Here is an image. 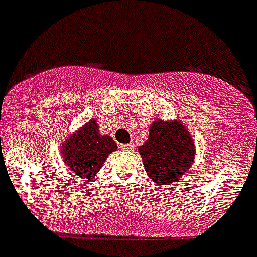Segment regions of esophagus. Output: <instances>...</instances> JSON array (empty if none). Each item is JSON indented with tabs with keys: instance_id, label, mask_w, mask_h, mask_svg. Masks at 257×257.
<instances>
[{
	"instance_id": "1",
	"label": "esophagus",
	"mask_w": 257,
	"mask_h": 257,
	"mask_svg": "<svg viewBox=\"0 0 257 257\" xmlns=\"http://www.w3.org/2000/svg\"><path fill=\"white\" fill-rule=\"evenodd\" d=\"M120 148H121V150H133L135 145H132V144H122V145H120Z\"/></svg>"
}]
</instances>
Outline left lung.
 Returning <instances> with one entry per match:
<instances>
[{"mask_svg":"<svg viewBox=\"0 0 257 257\" xmlns=\"http://www.w3.org/2000/svg\"><path fill=\"white\" fill-rule=\"evenodd\" d=\"M148 176L158 187L176 182L191 169L196 149L188 129L182 120H155L149 137L139 148Z\"/></svg>","mask_w":257,"mask_h":257,"instance_id":"1","label":"left lung"}]
</instances>
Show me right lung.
<instances>
[{
    "label": "right lung",
    "mask_w": 257,
    "mask_h": 257,
    "mask_svg": "<svg viewBox=\"0 0 257 257\" xmlns=\"http://www.w3.org/2000/svg\"><path fill=\"white\" fill-rule=\"evenodd\" d=\"M117 145L107 135H100L96 120H90L66 141L61 153L68 169L78 178H92L102 169L103 163Z\"/></svg>",
    "instance_id": "obj_1"
}]
</instances>
